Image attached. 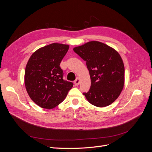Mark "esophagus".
<instances>
[{
    "label": "esophagus",
    "mask_w": 152,
    "mask_h": 152,
    "mask_svg": "<svg viewBox=\"0 0 152 152\" xmlns=\"http://www.w3.org/2000/svg\"><path fill=\"white\" fill-rule=\"evenodd\" d=\"M74 84L75 86H79L80 84V79L79 78H77L76 80L74 81Z\"/></svg>",
    "instance_id": "esophagus-1"
}]
</instances>
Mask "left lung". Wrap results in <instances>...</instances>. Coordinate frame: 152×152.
Wrapping results in <instances>:
<instances>
[{
	"mask_svg": "<svg viewBox=\"0 0 152 152\" xmlns=\"http://www.w3.org/2000/svg\"><path fill=\"white\" fill-rule=\"evenodd\" d=\"M73 50L86 61L89 71L91 88L83 93L87 101L98 107L111 104L124 88L125 70L121 55L99 41H90Z\"/></svg>",
	"mask_w": 152,
	"mask_h": 152,
	"instance_id": "8db88e82",
	"label": "left lung"
}]
</instances>
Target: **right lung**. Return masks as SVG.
<instances>
[{"label":"right lung","mask_w":152,"mask_h":152,"mask_svg":"<svg viewBox=\"0 0 152 152\" xmlns=\"http://www.w3.org/2000/svg\"><path fill=\"white\" fill-rule=\"evenodd\" d=\"M69 45L53 43L31 54L26 65L25 85L30 98L40 107L53 109L63 102L73 87L63 79L59 65Z\"/></svg>","instance_id":"add662e5"}]
</instances>
